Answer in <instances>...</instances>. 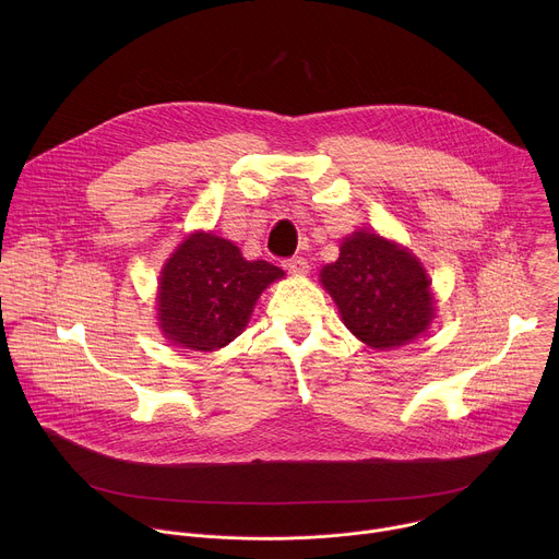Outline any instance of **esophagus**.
<instances>
[{
    "label": "esophagus",
    "instance_id": "obj_1",
    "mask_svg": "<svg viewBox=\"0 0 559 559\" xmlns=\"http://www.w3.org/2000/svg\"><path fill=\"white\" fill-rule=\"evenodd\" d=\"M283 267H285L289 274H294V276H302V274L309 272V263H307L302 257H292V259L283 261Z\"/></svg>",
    "mask_w": 559,
    "mask_h": 559
}]
</instances>
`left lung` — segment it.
I'll list each match as a JSON object with an SVG mask.
<instances>
[{"label": "left lung", "mask_w": 559, "mask_h": 559, "mask_svg": "<svg viewBox=\"0 0 559 559\" xmlns=\"http://www.w3.org/2000/svg\"><path fill=\"white\" fill-rule=\"evenodd\" d=\"M354 336L393 349L423 334L433 318V296L423 265L378 234L345 238L341 257L321 272Z\"/></svg>", "instance_id": "obj_1"}]
</instances>
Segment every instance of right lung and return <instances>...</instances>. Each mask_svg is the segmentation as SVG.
<instances>
[{
    "mask_svg": "<svg viewBox=\"0 0 559 559\" xmlns=\"http://www.w3.org/2000/svg\"><path fill=\"white\" fill-rule=\"evenodd\" d=\"M281 276V267L246 261L225 238L197 231L162 272V330L179 347L197 352L225 347L248 325L261 292Z\"/></svg>",
    "mask_w": 559,
    "mask_h": 559,
    "instance_id": "add662e5",
    "label": "right lung"
}]
</instances>
